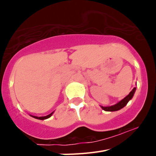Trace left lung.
I'll return each mask as SVG.
<instances>
[{"mask_svg": "<svg viewBox=\"0 0 156 156\" xmlns=\"http://www.w3.org/2000/svg\"><path fill=\"white\" fill-rule=\"evenodd\" d=\"M135 90H136V87L133 88V90L129 92V94H128L126 97H125L122 101H120L119 103H117V104L114 105L108 106V107H103V106H101V108H102L103 110H105V111H107V112H114V111H118V110L121 109V108H123V107L127 104L128 101H129L132 98H133Z\"/></svg>", "mask_w": 156, "mask_h": 156, "instance_id": "obj_1", "label": "left lung"}]
</instances>
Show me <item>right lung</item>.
<instances>
[{
  "label": "right lung",
  "mask_w": 156,
  "mask_h": 156,
  "mask_svg": "<svg viewBox=\"0 0 156 156\" xmlns=\"http://www.w3.org/2000/svg\"><path fill=\"white\" fill-rule=\"evenodd\" d=\"M52 114H53V112H51V114H49V115H46V116H41V117H37V116H34V118H36V119H48V118H49V117L50 116H51V115Z\"/></svg>",
  "instance_id": "obj_1"
}]
</instances>
